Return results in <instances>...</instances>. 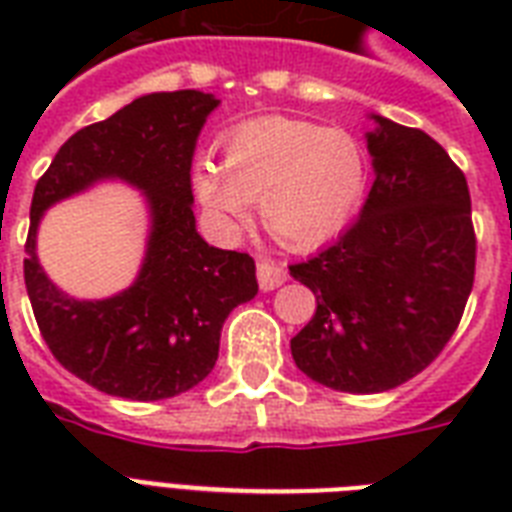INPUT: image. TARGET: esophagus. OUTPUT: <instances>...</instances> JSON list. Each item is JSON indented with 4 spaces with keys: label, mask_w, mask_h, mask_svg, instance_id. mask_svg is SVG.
Wrapping results in <instances>:
<instances>
[{
    "label": "esophagus",
    "mask_w": 512,
    "mask_h": 512,
    "mask_svg": "<svg viewBox=\"0 0 512 512\" xmlns=\"http://www.w3.org/2000/svg\"><path fill=\"white\" fill-rule=\"evenodd\" d=\"M284 281H287V271L281 265H276L273 260H257V284L263 292L281 287Z\"/></svg>",
    "instance_id": "esophagus-1"
}]
</instances>
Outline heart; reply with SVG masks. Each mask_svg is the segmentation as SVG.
<instances>
[{"mask_svg": "<svg viewBox=\"0 0 512 512\" xmlns=\"http://www.w3.org/2000/svg\"><path fill=\"white\" fill-rule=\"evenodd\" d=\"M223 172L196 164L193 193L217 223H244L249 204L273 239L316 247L345 228L364 196L366 159L337 127L268 116L231 130L220 143Z\"/></svg>", "mask_w": 512, "mask_h": 512, "instance_id": "b5f03b06", "label": "heart"}]
</instances>
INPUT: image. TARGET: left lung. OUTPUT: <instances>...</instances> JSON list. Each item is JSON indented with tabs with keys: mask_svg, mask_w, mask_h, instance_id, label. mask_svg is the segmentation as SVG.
Here are the masks:
<instances>
[{
	"mask_svg": "<svg viewBox=\"0 0 512 512\" xmlns=\"http://www.w3.org/2000/svg\"><path fill=\"white\" fill-rule=\"evenodd\" d=\"M369 119L374 183L361 215L335 244L289 265L316 295L292 358L342 393H382L420 374L454 335L476 273L460 167L422 130Z\"/></svg>",
	"mask_w": 512,
	"mask_h": 512,
	"instance_id": "1",
	"label": "left lung"
}]
</instances>
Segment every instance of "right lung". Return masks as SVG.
<instances>
[{
	"label": "right lung",
	"mask_w": 512,
	"mask_h": 512,
	"mask_svg": "<svg viewBox=\"0 0 512 512\" xmlns=\"http://www.w3.org/2000/svg\"><path fill=\"white\" fill-rule=\"evenodd\" d=\"M217 106L199 90L143 95L71 135L34 188L23 276L36 324L52 356L108 396L162 401L196 388L215 369L228 313L257 295L255 260L209 247L193 217V148ZM103 179L144 193L147 255L130 288L79 301L43 273L35 231L52 203Z\"/></svg>",
	"instance_id": "1"
}]
</instances>
